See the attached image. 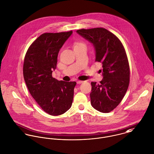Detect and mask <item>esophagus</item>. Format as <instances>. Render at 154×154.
<instances>
[{"label": "esophagus", "mask_w": 154, "mask_h": 154, "mask_svg": "<svg viewBox=\"0 0 154 154\" xmlns=\"http://www.w3.org/2000/svg\"><path fill=\"white\" fill-rule=\"evenodd\" d=\"M83 82H84V81H76V83H77L78 84H80L83 83Z\"/></svg>", "instance_id": "1"}]
</instances>
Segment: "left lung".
<instances>
[{
	"instance_id": "1",
	"label": "left lung",
	"mask_w": 154,
	"mask_h": 154,
	"mask_svg": "<svg viewBox=\"0 0 154 154\" xmlns=\"http://www.w3.org/2000/svg\"><path fill=\"white\" fill-rule=\"evenodd\" d=\"M93 45L95 62L103 64L102 81L92 82L91 104L101 112H109L122 101L129 84L130 69L127 55L121 42L103 28L76 31Z\"/></svg>"
}]
</instances>
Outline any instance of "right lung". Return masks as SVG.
<instances>
[{"label":"right lung","mask_w":154,"mask_h":154,"mask_svg":"<svg viewBox=\"0 0 154 154\" xmlns=\"http://www.w3.org/2000/svg\"><path fill=\"white\" fill-rule=\"evenodd\" d=\"M72 33H44L30 45L25 57L23 74L26 87L37 103L50 115H61L72 104L76 82L52 77L60 49Z\"/></svg>","instance_id":"right-lung-1"}]
</instances>
